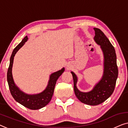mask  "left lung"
Returning a JSON list of instances; mask_svg holds the SVG:
<instances>
[{"mask_svg":"<svg viewBox=\"0 0 128 128\" xmlns=\"http://www.w3.org/2000/svg\"><path fill=\"white\" fill-rule=\"evenodd\" d=\"M94 30L95 33L94 40L100 46L104 55V73L101 80L91 91L82 92L77 88V77L73 72H71L73 78L76 96L82 103L90 106L101 104L112 95L118 74L116 56L114 47L100 29L95 28Z\"/></svg>","mask_w":128,"mask_h":128,"instance_id":"left-lung-1","label":"left lung"}]
</instances>
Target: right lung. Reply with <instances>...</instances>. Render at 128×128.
<instances>
[{"mask_svg":"<svg viewBox=\"0 0 128 128\" xmlns=\"http://www.w3.org/2000/svg\"><path fill=\"white\" fill-rule=\"evenodd\" d=\"M27 40L28 36H26L12 51V56L10 57V65L7 74V82L11 94L16 101L30 110H38L46 106L51 101L57 80L64 73V68H62L60 70L51 74L47 88L42 93L36 95H28L20 90V89L14 84L12 76V67L15 55L27 41Z\"/></svg>","mask_w":128,"mask_h":128,"instance_id":"right-lung-1","label":"right lung"}]
</instances>
